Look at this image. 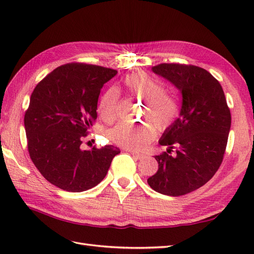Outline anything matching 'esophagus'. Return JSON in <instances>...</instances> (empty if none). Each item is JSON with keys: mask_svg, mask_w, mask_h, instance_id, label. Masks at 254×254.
Wrapping results in <instances>:
<instances>
[{"mask_svg": "<svg viewBox=\"0 0 254 254\" xmlns=\"http://www.w3.org/2000/svg\"><path fill=\"white\" fill-rule=\"evenodd\" d=\"M128 151H129L130 153H131V155H132L134 158L139 159V160L145 158V155H143V153H139V152H135V151H132V150H128Z\"/></svg>", "mask_w": 254, "mask_h": 254, "instance_id": "esophagus-1", "label": "esophagus"}]
</instances>
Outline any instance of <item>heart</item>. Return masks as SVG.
Returning a JSON list of instances; mask_svg holds the SVG:
<instances>
[{
	"label": "heart",
	"instance_id": "heart-1",
	"mask_svg": "<svg viewBox=\"0 0 254 254\" xmlns=\"http://www.w3.org/2000/svg\"><path fill=\"white\" fill-rule=\"evenodd\" d=\"M123 84L130 95L145 101L143 119L149 123L132 125L120 123L109 132L110 140L129 150H142L156 136L155 125L159 130L170 128L180 113V105L173 94L167 93L164 86L145 72H135L125 76ZM120 93L110 88L103 94L98 104V112L106 123L117 119ZM151 122L152 126L150 125Z\"/></svg>",
	"mask_w": 254,
	"mask_h": 254
}]
</instances>
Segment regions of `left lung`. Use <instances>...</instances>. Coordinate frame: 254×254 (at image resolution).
Returning <instances> with one entry per match:
<instances>
[{
	"label": "left lung",
	"mask_w": 254,
	"mask_h": 254,
	"mask_svg": "<svg viewBox=\"0 0 254 254\" xmlns=\"http://www.w3.org/2000/svg\"><path fill=\"white\" fill-rule=\"evenodd\" d=\"M151 70L180 90L182 107L180 117L161 136L160 145L168 149L155 157L159 168L147 182L158 193L182 196L204 186L218 171L231 113L219 81L204 68L161 64Z\"/></svg>",
	"instance_id": "1"
}]
</instances>
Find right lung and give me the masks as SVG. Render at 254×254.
<instances>
[{"mask_svg":"<svg viewBox=\"0 0 254 254\" xmlns=\"http://www.w3.org/2000/svg\"><path fill=\"white\" fill-rule=\"evenodd\" d=\"M118 71L72 63L60 65L37 84L24 115L29 157L50 183L67 191L94 188L108 173L118 147L83 150L97 118L104 83Z\"/></svg>","mask_w":254,"mask_h":254,"instance_id":"1","label":"right lung"}]
</instances>
